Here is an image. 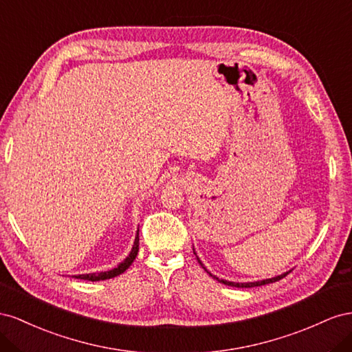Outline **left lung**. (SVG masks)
Here are the masks:
<instances>
[{
  "label": "left lung",
  "mask_w": 352,
  "mask_h": 352,
  "mask_svg": "<svg viewBox=\"0 0 352 352\" xmlns=\"http://www.w3.org/2000/svg\"><path fill=\"white\" fill-rule=\"evenodd\" d=\"M193 254L196 255V252H195V248H193ZM196 258H197V263L202 265V268L206 271V273L210 276V277H214L215 280H218L219 283H223V285H226V286H233V287H255V286H264V285H268V283H274V282H277V280H280V278H283L285 276H287L289 274V271H286V273H283V274H280V276H276V277H271V278H265V280H259V282H248V283H236V282H228V280H224V278H218L217 276H214V274H210L209 271L206 270V267L202 264V261L199 259V256L196 255Z\"/></svg>",
  "instance_id": "left-lung-1"
}]
</instances>
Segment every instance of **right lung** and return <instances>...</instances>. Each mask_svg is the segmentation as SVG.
Wrapping results in <instances>:
<instances>
[{
	"instance_id": "add662e5",
	"label": "right lung",
	"mask_w": 352,
	"mask_h": 352,
	"mask_svg": "<svg viewBox=\"0 0 352 352\" xmlns=\"http://www.w3.org/2000/svg\"><path fill=\"white\" fill-rule=\"evenodd\" d=\"M138 230H137V234H135V240H134V245H133V249L131 252H129V255L122 261V263H119L118 267L109 270V271H102V273H89V274H78V276H74L75 278H81V280H89V282H98V280H107V278H112V277H116L119 274H122L124 271H126V268H129V265H131L134 263V259L138 254Z\"/></svg>"
}]
</instances>
